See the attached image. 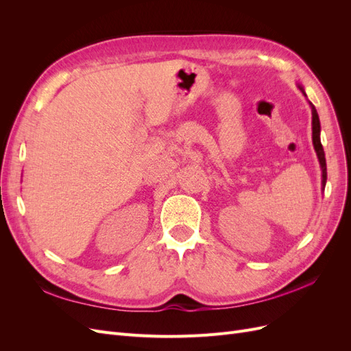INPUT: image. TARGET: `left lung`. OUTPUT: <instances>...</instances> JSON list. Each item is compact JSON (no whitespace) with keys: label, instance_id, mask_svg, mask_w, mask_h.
Masks as SVG:
<instances>
[{"label":"left lung","instance_id":"obj_1","mask_svg":"<svg viewBox=\"0 0 351 351\" xmlns=\"http://www.w3.org/2000/svg\"><path fill=\"white\" fill-rule=\"evenodd\" d=\"M299 89L302 90V93L307 98V95L303 89L302 84H297ZM309 105L312 108V142H313V147H315V152L317 155V161H319L321 165V171H322V190L325 189L326 184V161H325V152H324V147L321 143V121H319V115H317V111L315 108V105L309 101Z\"/></svg>","mask_w":351,"mask_h":351}]
</instances>
